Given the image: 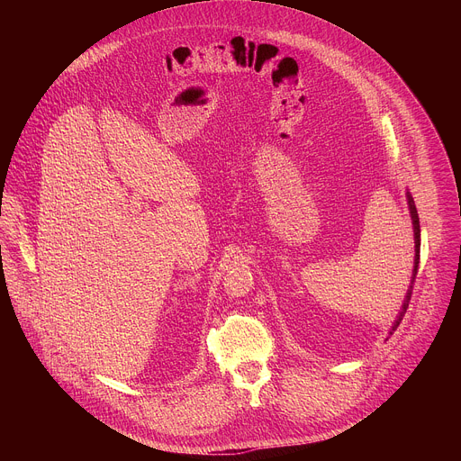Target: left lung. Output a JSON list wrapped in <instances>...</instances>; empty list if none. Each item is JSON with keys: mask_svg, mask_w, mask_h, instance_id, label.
I'll return each mask as SVG.
<instances>
[{"mask_svg": "<svg viewBox=\"0 0 461 461\" xmlns=\"http://www.w3.org/2000/svg\"><path fill=\"white\" fill-rule=\"evenodd\" d=\"M407 203H409V210H411V219H412V226H414V270H412V279H411V286H409V290H407V295H405V301H403V306H402V310H400V313H398V317H396V321H393V324H392V328H390V336L396 332V328L400 326V322H402V319H403V315H405V312H407V308H409V303H411V297H412V288H414V283H416V276H418V267H420V246H421V239H420V235H421V230H420V217H418V210H416V204H414V199H412V194L407 191Z\"/></svg>", "mask_w": 461, "mask_h": 461, "instance_id": "obj_1", "label": "left lung"}]
</instances>
